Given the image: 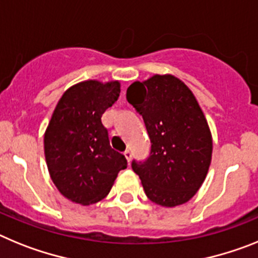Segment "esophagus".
Returning <instances> with one entry per match:
<instances>
[{
  "instance_id": "obj_1",
  "label": "esophagus",
  "mask_w": 258,
  "mask_h": 258,
  "mask_svg": "<svg viewBox=\"0 0 258 258\" xmlns=\"http://www.w3.org/2000/svg\"><path fill=\"white\" fill-rule=\"evenodd\" d=\"M123 154H124V157H126L127 161L130 162V161H131V157H132V152L130 151V149H126V151L123 152Z\"/></svg>"
}]
</instances>
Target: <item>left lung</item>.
<instances>
[{"instance_id": "obj_1", "label": "left lung", "mask_w": 258, "mask_h": 258, "mask_svg": "<svg viewBox=\"0 0 258 258\" xmlns=\"http://www.w3.org/2000/svg\"><path fill=\"white\" fill-rule=\"evenodd\" d=\"M126 97L143 116L151 139L149 157L131 163L145 195L162 207L187 203L207 176L213 149L194 93L175 76L154 75L132 83Z\"/></svg>"}]
</instances>
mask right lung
Segmentation results:
<instances>
[{
    "instance_id": "1",
    "label": "right lung",
    "mask_w": 258,
    "mask_h": 258,
    "mask_svg": "<svg viewBox=\"0 0 258 258\" xmlns=\"http://www.w3.org/2000/svg\"><path fill=\"white\" fill-rule=\"evenodd\" d=\"M118 82L87 80L67 89L58 101L44 136L49 174L74 203H98L110 192L126 157L114 151L101 116L118 100Z\"/></svg>"
}]
</instances>
